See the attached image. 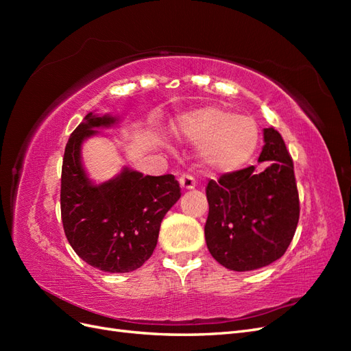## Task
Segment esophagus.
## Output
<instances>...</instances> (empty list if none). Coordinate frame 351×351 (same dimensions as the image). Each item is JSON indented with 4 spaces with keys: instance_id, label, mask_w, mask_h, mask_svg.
<instances>
[{
    "instance_id": "1",
    "label": "esophagus",
    "mask_w": 351,
    "mask_h": 351,
    "mask_svg": "<svg viewBox=\"0 0 351 351\" xmlns=\"http://www.w3.org/2000/svg\"><path fill=\"white\" fill-rule=\"evenodd\" d=\"M178 182H180V186H182V189H184V190L195 189V186H196L195 177L190 176V174H183L182 177L178 178Z\"/></svg>"
}]
</instances>
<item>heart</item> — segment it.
Listing matches in <instances>:
<instances>
[{
    "instance_id": "obj_1",
    "label": "heart",
    "mask_w": 351,
    "mask_h": 351,
    "mask_svg": "<svg viewBox=\"0 0 351 351\" xmlns=\"http://www.w3.org/2000/svg\"><path fill=\"white\" fill-rule=\"evenodd\" d=\"M174 133L189 143L202 146L204 162L219 171H234L246 164L259 143L258 125L250 117L208 107L178 120Z\"/></svg>"
}]
</instances>
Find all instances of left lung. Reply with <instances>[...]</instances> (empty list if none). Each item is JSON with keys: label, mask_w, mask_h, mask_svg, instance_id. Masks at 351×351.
<instances>
[{"label": "left lung", "mask_w": 351, "mask_h": 351, "mask_svg": "<svg viewBox=\"0 0 351 351\" xmlns=\"http://www.w3.org/2000/svg\"><path fill=\"white\" fill-rule=\"evenodd\" d=\"M263 141L259 162H269L263 171L252 165L206 186V246L231 271L259 269L280 259L299 222L293 159L274 127L263 129Z\"/></svg>", "instance_id": "obj_1"}]
</instances>
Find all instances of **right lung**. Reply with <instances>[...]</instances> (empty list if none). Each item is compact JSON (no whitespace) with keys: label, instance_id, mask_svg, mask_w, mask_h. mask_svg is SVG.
<instances>
[{"label":"right lung","instance_id":"1","mask_svg":"<svg viewBox=\"0 0 351 351\" xmlns=\"http://www.w3.org/2000/svg\"><path fill=\"white\" fill-rule=\"evenodd\" d=\"M115 117L89 112L66 145L61 171V219L73 250L104 272H130L151 258L162 218L182 196L173 174L143 176L130 168L95 184L82 164V143L111 127Z\"/></svg>","mask_w":351,"mask_h":351}]
</instances>
